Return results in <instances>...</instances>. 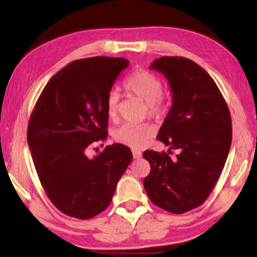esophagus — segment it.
I'll return each instance as SVG.
<instances>
[{"label":"esophagus","mask_w":257,"mask_h":257,"mask_svg":"<svg viewBox=\"0 0 257 257\" xmlns=\"http://www.w3.org/2000/svg\"><path fill=\"white\" fill-rule=\"evenodd\" d=\"M133 156L134 159H141L142 158V152L137 150H133Z\"/></svg>","instance_id":"esophagus-1"}]
</instances>
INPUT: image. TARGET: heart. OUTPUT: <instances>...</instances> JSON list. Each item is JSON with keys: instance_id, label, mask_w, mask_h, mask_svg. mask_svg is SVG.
<instances>
[{"instance_id": "obj_1", "label": "heart", "mask_w": 257, "mask_h": 257, "mask_svg": "<svg viewBox=\"0 0 257 257\" xmlns=\"http://www.w3.org/2000/svg\"><path fill=\"white\" fill-rule=\"evenodd\" d=\"M124 89L129 94L144 102L152 116L160 118L163 114L164 107L161 96L163 94V85L158 77L145 70H139L130 75L123 84ZM119 94L111 90L107 94L105 107L110 118H114L118 112ZM154 135V127L150 123L134 124L125 123L114 132V139L121 144L133 149L144 147Z\"/></svg>"}]
</instances>
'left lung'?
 <instances>
[{
  "mask_svg": "<svg viewBox=\"0 0 257 257\" xmlns=\"http://www.w3.org/2000/svg\"><path fill=\"white\" fill-rule=\"evenodd\" d=\"M167 78L172 105L158 139L181 153L146 151L151 172L144 179L149 198L163 210L181 214L206 201L227 161L232 139L231 116L214 80L194 61L163 56L150 67Z\"/></svg>",
  "mask_w": 257,
  "mask_h": 257,
  "instance_id": "1",
  "label": "left lung"
}]
</instances>
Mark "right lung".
<instances>
[{
	"label": "right lung",
	"mask_w": 257,
	"mask_h": 257,
	"mask_svg": "<svg viewBox=\"0 0 257 257\" xmlns=\"http://www.w3.org/2000/svg\"><path fill=\"white\" fill-rule=\"evenodd\" d=\"M123 58L72 61L51 78L30 115L27 141L43 188L64 214L90 219L110 205L116 184L133 160L129 147L87 149L107 137L105 101Z\"/></svg>",
	"instance_id": "obj_1"
}]
</instances>
